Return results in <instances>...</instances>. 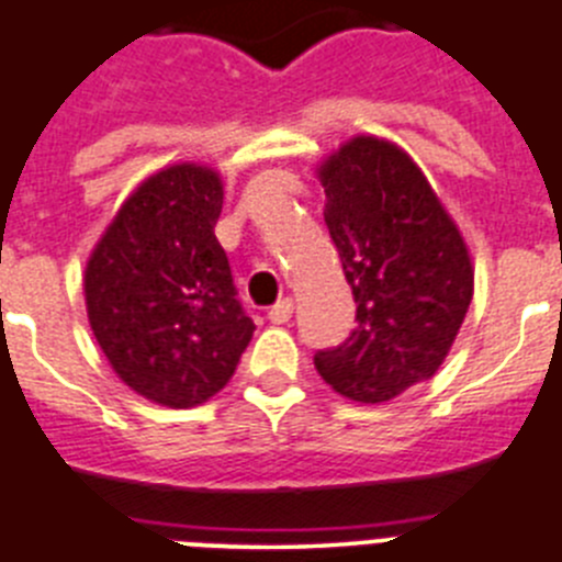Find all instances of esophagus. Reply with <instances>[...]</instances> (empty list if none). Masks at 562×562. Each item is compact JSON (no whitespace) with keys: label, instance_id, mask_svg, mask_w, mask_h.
Masks as SVG:
<instances>
[{"label":"esophagus","instance_id":"1","mask_svg":"<svg viewBox=\"0 0 562 562\" xmlns=\"http://www.w3.org/2000/svg\"><path fill=\"white\" fill-rule=\"evenodd\" d=\"M267 318H270L272 324H286V321L292 318V299H281L278 304H272L270 310H267Z\"/></svg>","mask_w":562,"mask_h":562}]
</instances>
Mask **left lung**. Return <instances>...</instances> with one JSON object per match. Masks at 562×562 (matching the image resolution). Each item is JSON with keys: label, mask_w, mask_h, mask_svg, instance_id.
<instances>
[{"label": "left lung", "mask_w": 562, "mask_h": 562, "mask_svg": "<svg viewBox=\"0 0 562 562\" xmlns=\"http://www.w3.org/2000/svg\"><path fill=\"white\" fill-rule=\"evenodd\" d=\"M329 238L358 327L315 352L318 375L358 404H383L438 372L472 304L458 224L397 144L355 136L318 170Z\"/></svg>", "instance_id": "obj_1"}]
</instances>
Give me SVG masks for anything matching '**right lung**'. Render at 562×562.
Here are the masks:
<instances>
[{"label": "right lung", "mask_w": 562, "mask_h": 562, "mask_svg": "<svg viewBox=\"0 0 562 562\" xmlns=\"http://www.w3.org/2000/svg\"><path fill=\"white\" fill-rule=\"evenodd\" d=\"M222 204L210 167L158 170L124 201L85 270L90 329L113 372L170 409L224 390L256 329L215 238Z\"/></svg>", "instance_id": "add662e5"}]
</instances>
